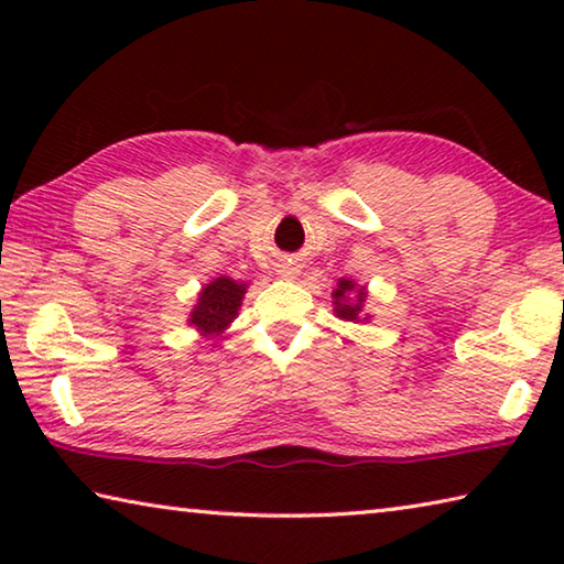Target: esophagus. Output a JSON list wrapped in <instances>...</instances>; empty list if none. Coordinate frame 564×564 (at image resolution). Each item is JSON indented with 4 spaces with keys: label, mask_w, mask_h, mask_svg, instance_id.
Listing matches in <instances>:
<instances>
[{
    "label": "esophagus",
    "mask_w": 564,
    "mask_h": 564,
    "mask_svg": "<svg viewBox=\"0 0 564 564\" xmlns=\"http://www.w3.org/2000/svg\"><path fill=\"white\" fill-rule=\"evenodd\" d=\"M279 273L281 275H295V273H299V269H295V265H281Z\"/></svg>",
    "instance_id": "obj_1"
}]
</instances>
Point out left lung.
<instances>
[{"label":"left lung","mask_w":564,"mask_h":564,"mask_svg":"<svg viewBox=\"0 0 564 564\" xmlns=\"http://www.w3.org/2000/svg\"><path fill=\"white\" fill-rule=\"evenodd\" d=\"M333 299H336V316L338 318L358 321L362 301H366V291H362V285L356 291V283L343 279V281H338V289L333 291Z\"/></svg>","instance_id":"obj_1"}]
</instances>
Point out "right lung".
Instances as JSON below:
<instances>
[{
	"label": "right lung",
	"instance_id": "add662e5",
	"mask_svg": "<svg viewBox=\"0 0 564 564\" xmlns=\"http://www.w3.org/2000/svg\"><path fill=\"white\" fill-rule=\"evenodd\" d=\"M246 293V283H236L231 279L212 281L198 293V305L191 313V326H196L204 336L221 333L228 323L238 316V305Z\"/></svg>",
	"mask_w": 564,
	"mask_h": 564
}]
</instances>
